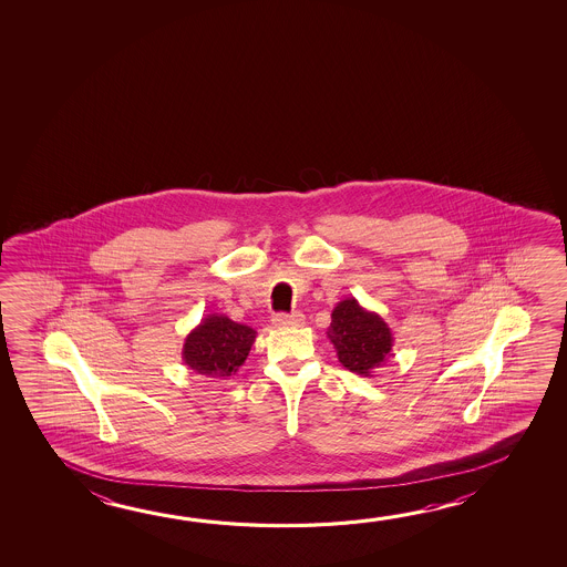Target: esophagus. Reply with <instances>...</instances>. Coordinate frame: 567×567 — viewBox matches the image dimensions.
Masks as SVG:
<instances>
[{
    "instance_id": "esophagus-1",
    "label": "esophagus",
    "mask_w": 567,
    "mask_h": 567,
    "mask_svg": "<svg viewBox=\"0 0 567 567\" xmlns=\"http://www.w3.org/2000/svg\"><path fill=\"white\" fill-rule=\"evenodd\" d=\"M272 322H275V327L288 328V327H302L305 324V315H300V312H295V315H277V317L272 318Z\"/></svg>"
}]
</instances>
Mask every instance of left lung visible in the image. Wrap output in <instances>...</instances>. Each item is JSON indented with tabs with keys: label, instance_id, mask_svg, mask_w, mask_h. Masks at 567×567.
Returning a JSON list of instances; mask_svg holds the SVG:
<instances>
[{
	"label": "left lung",
	"instance_id": "8db88e82",
	"mask_svg": "<svg viewBox=\"0 0 567 567\" xmlns=\"http://www.w3.org/2000/svg\"><path fill=\"white\" fill-rule=\"evenodd\" d=\"M327 337L337 348L338 362L358 377H372L392 357V330L384 318L360 307L354 297L344 298L334 307Z\"/></svg>",
	"mask_w": 567,
	"mask_h": 567
}]
</instances>
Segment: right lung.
Here are the masks:
<instances>
[{"instance_id": "obj_1", "label": "right lung", "mask_w": 567, "mask_h": 567, "mask_svg": "<svg viewBox=\"0 0 567 567\" xmlns=\"http://www.w3.org/2000/svg\"><path fill=\"white\" fill-rule=\"evenodd\" d=\"M257 332L225 315H209L190 330L183 344V362L200 377L227 380L249 357Z\"/></svg>"}]
</instances>
